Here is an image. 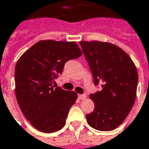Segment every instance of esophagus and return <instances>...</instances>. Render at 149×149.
<instances>
[{"instance_id":"34e87169","label":"esophagus","mask_w":149,"mask_h":149,"mask_svg":"<svg viewBox=\"0 0 149 149\" xmlns=\"http://www.w3.org/2000/svg\"><path fill=\"white\" fill-rule=\"evenodd\" d=\"M86 97V94H79V99H85Z\"/></svg>"}]
</instances>
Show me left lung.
<instances>
[{
	"label": "left lung",
	"mask_w": 149,
	"mask_h": 149,
	"mask_svg": "<svg viewBox=\"0 0 149 149\" xmlns=\"http://www.w3.org/2000/svg\"><path fill=\"white\" fill-rule=\"evenodd\" d=\"M82 53L94 78L102 88L90 95L94 111L86 115L89 125L100 131L118 128L135 102L138 74L135 65L123 50L109 43L81 41Z\"/></svg>",
	"instance_id": "8db88e82"
}]
</instances>
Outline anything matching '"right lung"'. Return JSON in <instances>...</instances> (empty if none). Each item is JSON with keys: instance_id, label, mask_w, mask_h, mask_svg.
I'll list each match as a JSON object with an SVG mask.
<instances>
[{"instance_id": "right-lung-1", "label": "right lung", "mask_w": 149, "mask_h": 149, "mask_svg": "<svg viewBox=\"0 0 149 149\" xmlns=\"http://www.w3.org/2000/svg\"><path fill=\"white\" fill-rule=\"evenodd\" d=\"M75 42L39 41L24 53L15 68L16 97L32 126L51 133L61 130L78 95L53 86L69 60L82 55Z\"/></svg>"}]
</instances>
